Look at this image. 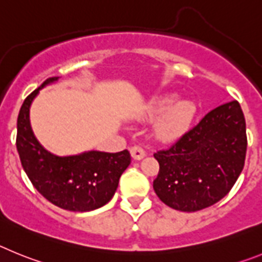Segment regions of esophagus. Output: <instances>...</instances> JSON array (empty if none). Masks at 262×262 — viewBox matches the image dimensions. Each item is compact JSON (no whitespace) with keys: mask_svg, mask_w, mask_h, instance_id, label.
<instances>
[{"mask_svg":"<svg viewBox=\"0 0 262 262\" xmlns=\"http://www.w3.org/2000/svg\"><path fill=\"white\" fill-rule=\"evenodd\" d=\"M130 154H132V158H133V159L140 160V159H142V158H145L146 152H145V150L141 147V146L134 145L130 147Z\"/></svg>","mask_w":262,"mask_h":262,"instance_id":"34e87169","label":"esophagus"}]
</instances>
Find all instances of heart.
Here are the masks:
<instances>
[{"instance_id":"heart-1","label":"heart","mask_w":262,"mask_h":262,"mask_svg":"<svg viewBox=\"0 0 262 262\" xmlns=\"http://www.w3.org/2000/svg\"><path fill=\"white\" fill-rule=\"evenodd\" d=\"M176 100V95H167L154 100L147 108L148 116H158L163 114L155 126V133L159 138H176L187 130L194 117L195 107L193 103L187 100L175 103Z\"/></svg>"}]
</instances>
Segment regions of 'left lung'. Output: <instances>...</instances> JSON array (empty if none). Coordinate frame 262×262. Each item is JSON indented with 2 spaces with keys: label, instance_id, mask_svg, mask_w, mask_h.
I'll use <instances>...</instances> for the list:
<instances>
[{
  "label": "left lung",
  "instance_id": "1",
  "mask_svg": "<svg viewBox=\"0 0 262 262\" xmlns=\"http://www.w3.org/2000/svg\"><path fill=\"white\" fill-rule=\"evenodd\" d=\"M247 143L239 102L218 105L171 146L154 152L159 163L152 183L155 193L167 206L180 211L216 204L242 173Z\"/></svg>",
  "mask_w": 262,
  "mask_h": 262
}]
</instances>
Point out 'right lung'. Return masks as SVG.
Wrapping results in <instances>:
<instances>
[{
    "instance_id": "1",
    "label": "right lung",
    "mask_w": 262,
    "mask_h": 262,
    "mask_svg": "<svg viewBox=\"0 0 262 262\" xmlns=\"http://www.w3.org/2000/svg\"><path fill=\"white\" fill-rule=\"evenodd\" d=\"M56 79L44 81L25 99L16 121V150L28 179L44 199L65 210L90 211L114 197L132 158L128 150L61 158L37 142L30 126V105L40 89Z\"/></svg>"
}]
</instances>
